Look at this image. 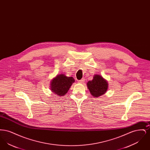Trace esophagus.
I'll use <instances>...</instances> for the list:
<instances>
[{
	"label": "esophagus",
	"instance_id": "34e87169",
	"mask_svg": "<svg viewBox=\"0 0 150 150\" xmlns=\"http://www.w3.org/2000/svg\"><path fill=\"white\" fill-rule=\"evenodd\" d=\"M84 81H85V79H82L80 80H79L78 83H80V84H83V83H84Z\"/></svg>",
	"mask_w": 150,
	"mask_h": 150
}]
</instances>
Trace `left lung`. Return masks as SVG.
Returning a JSON list of instances; mask_svg holds the SVG:
<instances>
[{
  "mask_svg": "<svg viewBox=\"0 0 150 150\" xmlns=\"http://www.w3.org/2000/svg\"><path fill=\"white\" fill-rule=\"evenodd\" d=\"M108 86L107 81L100 75H95L93 80L87 83V87L94 97H98L106 93Z\"/></svg>",
  "mask_w": 150,
  "mask_h": 150,
  "instance_id": "obj_1",
  "label": "left lung"
}]
</instances>
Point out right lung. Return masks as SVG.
<instances>
[{"mask_svg":"<svg viewBox=\"0 0 150 150\" xmlns=\"http://www.w3.org/2000/svg\"><path fill=\"white\" fill-rule=\"evenodd\" d=\"M75 81L72 77H68L64 74L58 75L50 82L51 91L59 96H63L68 92Z\"/></svg>","mask_w":150,"mask_h":150,"instance_id":"1","label":"right lung"}]
</instances>
